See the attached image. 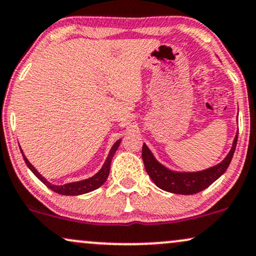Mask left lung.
<instances>
[{
	"mask_svg": "<svg viewBox=\"0 0 256 256\" xmlns=\"http://www.w3.org/2000/svg\"><path fill=\"white\" fill-rule=\"evenodd\" d=\"M237 138H238V133H237L235 140H234L231 151L222 163L213 168H210V169L198 171V172H176V171L166 169L156 160L152 152L150 151L148 147L145 144L142 146V160L144 164H145L147 174H148V176L151 177V180L156 183L157 187L163 189L165 192H170V193L175 194H196L210 187L216 180H218L226 171L228 166L231 163L234 153H235Z\"/></svg>",
	"mask_w": 256,
	"mask_h": 256,
	"instance_id": "1",
	"label": "left lung"
}]
</instances>
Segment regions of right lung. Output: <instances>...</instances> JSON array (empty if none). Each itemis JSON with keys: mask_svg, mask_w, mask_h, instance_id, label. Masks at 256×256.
<instances>
[{"mask_svg": "<svg viewBox=\"0 0 256 256\" xmlns=\"http://www.w3.org/2000/svg\"><path fill=\"white\" fill-rule=\"evenodd\" d=\"M120 144H121V140H117L116 142L114 144V146L111 147L110 153H109V156H108L106 160H105L103 168H102V169L99 170L94 176L91 177V178L84 180V181L67 183V184H63V186H55V184H51V183L48 182L46 180H45L44 177L34 169V166H33V165L30 163L28 160H27V158L24 156V153L22 152L21 153H22L24 160H25L27 166L30 168V170H31L32 172L34 174V175L37 176L38 178L40 180V181L43 182L48 188H50L51 190H54L55 193H58L61 195H81V194H85V193H90V192L94 190V189L100 187L102 184H104V182L106 181L108 176H109V172H110L111 159H112L114 154H115L117 148H118Z\"/></svg>", "mask_w": 256, "mask_h": 256, "instance_id": "add662e5", "label": "right lung"}]
</instances>
